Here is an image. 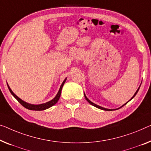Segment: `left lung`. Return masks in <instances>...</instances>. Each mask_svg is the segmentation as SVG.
<instances>
[{"label":"left lung","mask_w":151,"mask_h":151,"mask_svg":"<svg viewBox=\"0 0 151 151\" xmlns=\"http://www.w3.org/2000/svg\"><path fill=\"white\" fill-rule=\"evenodd\" d=\"M140 87H138V89H137V91H136V93H134V95L133 96V97H132L131 99H130V100H129V101H130V100H132V99H133L134 97H135V96H136V94H137V93H138V90H139V89H140ZM84 95H85V99H86V100H87V102H88L89 103V104H91L92 106H95V107H96V108H98V109H101V110H103V111H113V110H117V109H121V107H123V106H125L126 104H127V103L128 102H129V101H128V102H126L125 103V104H123V105H122V106H121V107H119V109H106V108H104V107H102V106H99V105H97V104H94V103H93V102H91V101H90L89 100V99L88 98H87V97H86V96H85V94L84 93Z\"/></svg>","instance_id":"1"}]
</instances>
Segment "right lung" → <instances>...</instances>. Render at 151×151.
<instances>
[{
  "label": "right lung",
  "mask_w": 151,
  "mask_h": 151,
  "mask_svg": "<svg viewBox=\"0 0 151 151\" xmlns=\"http://www.w3.org/2000/svg\"><path fill=\"white\" fill-rule=\"evenodd\" d=\"M66 78H65L64 81H63V83H62L61 86H60V87L59 91H58L57 95L55 96V97L53 99H52L51 100L49 101V102H47L46 103H43V104H29V103L25 102V101L22 100V99H20L19 97H17V96L15 95L14 93H13L12 90H11L9 87V86L8 83H7V86H8L9 89V91L11 92V93L12 94V95L14 96V98L16 99L18 102H19L22 106H23L24 107H25L26 109H28V110H32V111H43V110H46L47 109H49V108L53 106V105H55L56 103L58 102V101L59 100V99L60 98V95H61V92H62V89L63 87V85H64L65 82H66Z\"/></svg>",
  "instance_id": "1"
}]
</instances>
